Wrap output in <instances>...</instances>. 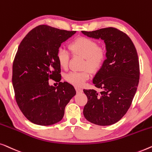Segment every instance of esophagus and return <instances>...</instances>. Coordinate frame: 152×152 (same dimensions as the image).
<instances>
[{
	"label": "esophagus",
	"instance_id": "obj_1",
	"mask_svg": "<svg viewBox=\"0 0 152 152\" xmlns=\"http://www.w3.org/2000/svg\"><path fill=\"white\" fill-rule=\"evenodd\" d=\"M76 91L77 93L83 92V89L80 88V87H76Z\"/></svg>",
	"mask_w": 152,
	"mask_h": 152
}]
</instances>
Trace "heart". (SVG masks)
Instances as JSON below:
<instances>
[{
  "label": "heart",
  "instance_id": "1",
  "mask_svg": "<svg viewBox=\"0 0 152 152\" xmlns=\"http://www.w3.org/2000/svg\"><path fill=\"white\" fill-rule=\"evenodd\" d=\"M69 48L74 54L85 58L84 67H88L92 72L98 71L105 63L107 58L105 49L99 47L98 42L89 38H77L69 44ZM56 58L60 67L67 69L69 60V53L61 49L58 51ZM89 69L81 72H70L65 76V80L74 86H82L90 78L91 72Z\"/></svg>",
  "mask_w": 152,
  "mask_h": 152
}]
</instances>
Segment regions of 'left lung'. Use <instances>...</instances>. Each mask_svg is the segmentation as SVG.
Returning a JSON list of instances; mask_svg holds the SVG:
<instances>
[{"label": "left lung", "instance_id": "1", "mask_svg": "<svg viewBox=\"0 0 152 152\" xmlns=\"http://www.w3.org/2000/svg\"><path fill=\"white\" fill-rule=\"evenodd\" d=\"M82 33L103 40L107 52L105 63L93 79L101 91L83 90L87 97L83 114L95 125H113L127 113L137 90L140 78L137 51L129 36L114 27Z\"/></svg>", "mask_w": 152, "mask_h": 152}]
</instances>
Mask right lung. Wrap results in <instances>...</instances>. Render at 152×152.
<instances>
[{
    "label": "right lung",
    "mask_w": 152,
    "mask_h": 152,
    "mask_svg": "<svg viewBox=\"0 0 152 152\" xmlns=\"http://www.w3.org/2000/svg\"><path fill=\"white\" fill-rule=\"evenodd\" d=\"M76 32L38 25L19 45L13 62L12 84L17 104L31 123L47 126L61 121L66 105L76 95L71 84L60 82L56 58L62 42ZM50 79L59 85L50 86Z\"/></svg>",
    "instance_id": "obj_1"
}]
</instances>
